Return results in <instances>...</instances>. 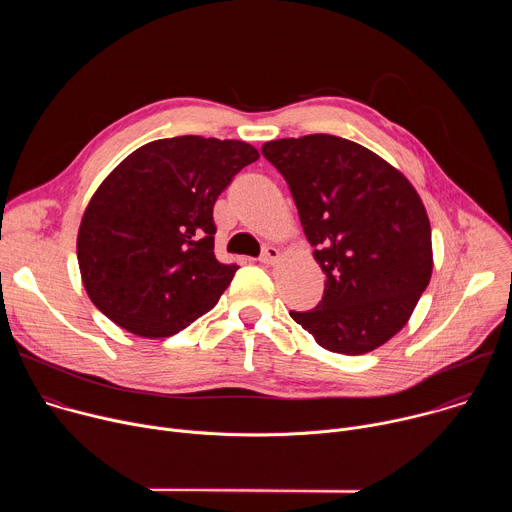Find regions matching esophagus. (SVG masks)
<instances>
[{
    "label": "esophagus",
    "instance_id": "1",
    "mask_svg": "<svg viewBox=\"0 0 512 512\" xmlns=\"http://www.w3.org/2000/svg\"><path fill=\"white\" fill-rule=\"evenodd\" d=\"M277 259H279V249H277V247H271V245H267V247L261 251V255H259V261H261L263 265H273V263H277Z\"/></svg>",
    "mask_w": 512,
    "mask_h": 512
}]
</instances>
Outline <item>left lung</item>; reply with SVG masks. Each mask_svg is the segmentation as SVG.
Listing matches in <instances>:
<instances>
[{
    "mask_svg": "<svg viewBox=\"0 0 512 512\" xmlns=\"http://www.w3.org/2000/svg\"><path fill=\"white\" fill-rule=\"evenodd\" d=\"M326 275L320 304L294 318L316 342L364 354L409 320L431 277V229L409 180L362 145L326 133L267 141Z\"/></svg>",
    "mask_w": 512,
    "mask_h": 512,
    "instance_id": "1",
    "label": "left lung"
}]
</instances>
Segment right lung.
Returning a JSON list of instances; mask_svg holds the SVG:
<instances>
[{
    "mask_svg": "<svg viewBox=\"0 0 512 512\" xmlns=\"http://www.w3.org/2000/svg\"><path fill=\"white\" fill-rule=\"evenodd\" d=\"M255 160L245 141L200 135L129 154L81 221L77 257L91 302L143 338L172 336L212 310L239 269L214 257L212 208Z\"/></svg>",
    "mask_w": 512,
    "mask_h": 512,
    "instance_id": "right-lung-1",
    "label": "right lung"
}]
</instances>
